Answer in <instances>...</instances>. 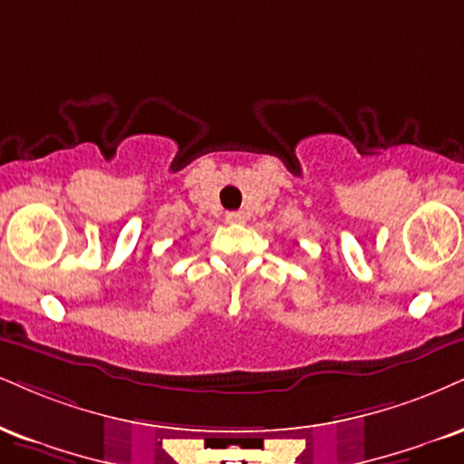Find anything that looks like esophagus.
I'll use <instances>...</instances> for the list:
<instances>
[{
	"mask_svg": "<svg viewBox=\"0 0 464 464\" xmlns=\"http://www.w3.org/2000/svg\"><path fill=\"white\" fill-rule=\"evenodd\" d=\"M227 222H231V225H239V222H244V214L242 211H228Z\"/></svg>",
	"mask_w": 464,
	"mask_h": 464,
	"instance_id": "esophagus-1",
	"label": "esophagus"
}]
</instances>
